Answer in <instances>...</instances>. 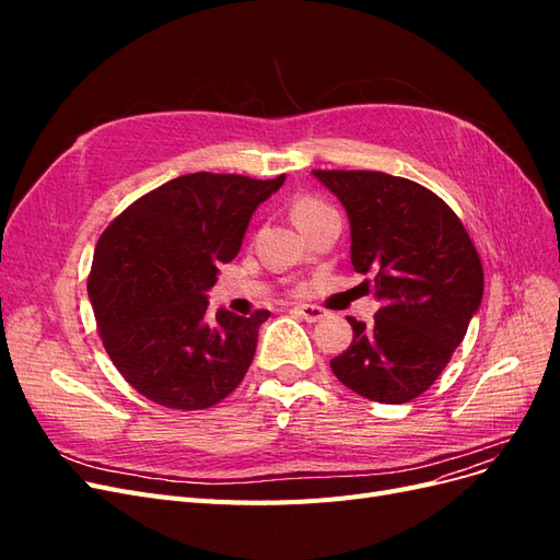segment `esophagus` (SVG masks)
I'll return each mask as SVG.
<instances>
[{
    "label": "esophagus",
    "mask_w": 560,
    "mask_h": 560,
    "mask_svg": "<svg viewBox=\"0 0 560 560\" xmlns=\"http://www.w3.org/2000/svg\"><path fill=\"white\" fill-rule=\"evenodd\" d=\"M292 311H294L299 317L306 319V322H319L322 317L327 315L319 306H308V303H303V306H294Z\"/></svg>",
    "instance_id": "1"
}]
</instances>
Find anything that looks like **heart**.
Returning <instances> with one entry per match:
<instances>
[{
  "mask_svg": "<svg viewBox=\"0 0 560 560\" xmlns=\"http://www.w3.org/2000/svg\"><path fill=\"white\" fill-rule=\"evenodd\" d=\"M317 208H322L319 200H315V198H301V200L296 202V206H294V219L299 222L301 217H306V214L315 212Z\"/></svg>",
  "mask_w": 560,
  "mask_h": 560,
  "instance_id": "obj_1",
  "label": "heart"
}]
</instances>
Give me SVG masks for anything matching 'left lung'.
<instances>
[{"instance_id":"left-lung-1","label":"left lung","mask_w":560,"mask_h":560,"mask_svg":"<svg viewBox=\"0 0 560 560\" xmlns=\"http://www.w3.org/2000/svg\"><path fill=\"white\" fill-rule=\"evenodd\" d=\"M341 200L350 261L374 270L383 306L366 327L348 317L352 343L334 376L381 404H406L439 378L483 299V268L457 214L425 186L376 171H313Z\"/></svg>"}]
</instances>
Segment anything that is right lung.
<instances>
[{"instance_id":"add662e5","label":"right lung","mask_w":560,"mask_h":560,"mask_svg":"<svg viewBox=\"0 0 560 560\" xmlns=\"http://www.w3.org/2000/svg\"><path fill=\"white\" fill-rule=\"evenodd\" d=\"M284 184L191 173L118 214L97 241L89 296L121 376L167 409H210L245 378L270 317L219 308L206 317L219 266L241 252L249 219Z\"/></svg>"}]
</instances>
